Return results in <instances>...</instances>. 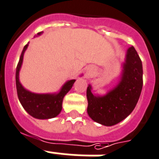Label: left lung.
Wrapping results in <instances>:
<instances>
[{"label": "left lung", "mask_w": 159, "mask_h": 159, "mask_svg": "<svg viewBox=\"0 0 159 159\" xmlns=\"http://www.w3.org/2000/svg\"><path fill=\"white\" fill-rule=\"evenodd\" d=\"M143 88V65L133 47L126 53L123 71L117 85L103 96L92 93L87 88L88 113L89 117L104 126H113L125 119L135 108Z\"/></svg>", "instance_id": "obj_1"}]
</instances>
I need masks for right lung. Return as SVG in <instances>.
<instances>
[{"instance_id":"obj_1","label":"right lung","mask_w":159,"mask_h":159,"mask_svg":"<svg viewBox=\"0 0 159 159\" xmlns=\"http://www.w3.org/2000/svg\"><path fill=\"white\" fill-rule=\"evenodd\" d=\"M42 32L37 33L40 36ZM28 44L23 48L20 54V60L16 70V85L17 96L23 108L37 119H49L57 117L62 108V101L65 95L71 90L76 80H69L61 87L60 91L56 93H34L26 90L19 80V72L22 65L23 56Z\"/></svg>"}]
</instances>
